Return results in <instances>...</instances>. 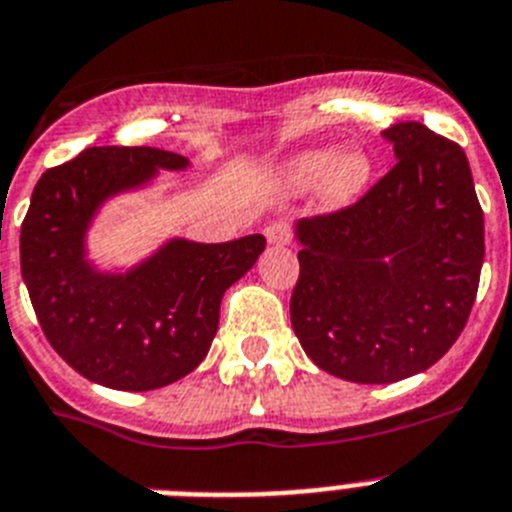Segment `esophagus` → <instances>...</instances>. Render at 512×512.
<instances>
[{
  "label": "esophagus",
  "mask_w": 512,
  "mask_h": 512,
  "mask_svg": "<svg viewBox=\"0 0 512 512\" xmlns=\"http://www.w3.org/2000/svg\"><path fill=\"white\" fill-rule=\"evenodd\" d=\"M265 236H268V244H273V247H281V244H289L291 239V231L286 223H270L268 229H265Z\"/></svg>",
  "instance_id": "esophagus-1"
}]
</instances>
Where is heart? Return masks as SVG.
<instances>
[{
    "label": "heart",
    "instance_id": "b5f03b06",
    "mask_svg": "<svg viewBox=\"0 0 512 512\" xmlns=\"http://www.w3.org/2000/svg\"><path fill=\"white\" fill-rule=\"evenodd\" d=\"M375 163L362 148H309L291 156L276 174L283 195H304L312 187L325 210H343L367 192Z\"/></svg>",
    "mask_w": 512,
    "mask_h": 512
}]
</instances>
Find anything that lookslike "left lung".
Segmentation results:
<instances>
[{
    "mask_svg": "<svg viewBox=\"0 0 512 512\" xmlns=\"http://www.w3.org/2000/svg\"><path fill=\"white\" fill-rule=\"evenodd\" d=\"M395 166L351 208L302 218L291 325L330 375L367 385L429 369L458 341L484 263L461 145L419 122L382 132Z\"/></svg>",
    "mask_w": 512,
    "mask_h": 512,
    "instance_id": "1",
    "label": "left lung"
}]
</instances>
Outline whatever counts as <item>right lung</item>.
I'll return each instance as SVG.
<instances>
[{
    "label": "right lung",
    "mask_w": 512,
    "mask_h": 512,
    "mask_svg": "<svg viewBox=\"0 0 512 512\" xmlns=\"http://www.w3.org/2000/svg\"><path fill=\"white\" fill-rule=\"evenodd\" d=\"M161 148H88L38 179L20 229V270L46 338L75 372L114 390H156L208 356L221 296L263 255L265 236L203 244L171 236L135 265H101L90 231L122 195L187 171Z\"/></svg>",
    "instance_id": "1"
}]
</instances>
